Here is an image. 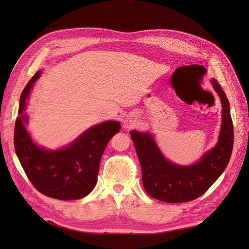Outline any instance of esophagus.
<instances>
[{
    "mask_svg": "<svg viewBox=\"0 0 249 249\" xmlns=\"http://www.w3.org/2000/svg\"><path fill=\"white\" fill-rule=\"evenodd\" d=\"M134 124H135V122H134L133 118L127 117L124 120V127H132V126H134Z\"/></svg>",
    "mask_w": 249,
    "mask_h": 249,
    "instance_id": "34e87169",
    "label": "esophagus"
}]
</instances>
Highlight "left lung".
Returning a JSON list of instances; mask_svg holds the SVG:
<instances>
[{
    "label": "left lung",
    "instance_id": "left-lung-1",
    "mask_svg": "<svg viewBox=\"0 0 249 249\" xmlns=\"http://www.w3.org/2000/svg\"><path fill=\"white\" fill-rule=\"evenodd\" d=\"M215 91L222 104V124L217 144L190 166H179L165 159L149 133L131 132L142 170V184L150 196L165 202L196 199L212 186L228 166L233 144V126L228 97L216 80Z\"/></svg>",
    "mask_w": 249,
    "mask_h": 249
}]
</instances>
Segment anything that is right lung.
<instances>
[{"label": "right lung", "instance_id": "add662e5", "mask_svg": "<svg viewBox=\"0 0 249 249\" xmlns=\"http://www.w3.org/2000/svg\"><path fill=\"white\" fill-rule=\"evenodd\" d=\"M40 77L37 71L22 90L18 117L14 126V148L28 178L46 196L72 200L85 197L95 187L102 156L110 139L120 130L118 122L93 125L59 150L37 146L26 130L28 123L26 101L34 82Z\"/></svg>", "mask_w": 249, "mask_h": 249}]
</instances>
